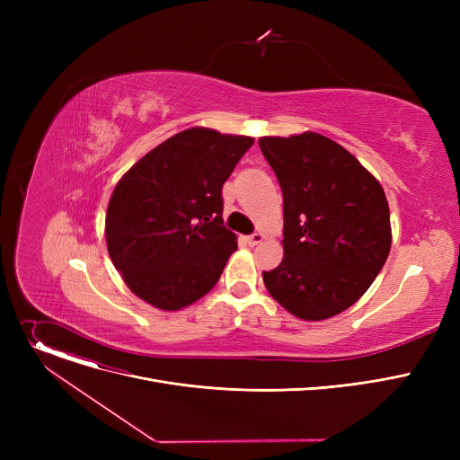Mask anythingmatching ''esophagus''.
I'll return each mask as SVG.
<instances>
[{"mask_svg": "<svg viewBox=\"0 0 460 460\" xmlns=\"http://www.w3.org/2000/svg\"><path fill=\"white\" fill-rule=\"evenodd\" d=\"M264 238H267V236H264L262 233H253V234L246 236V243H248L250 246H257V244H261V243H262Z\"/></svg>", "mask_w": 460, "mask_h": 460, "instance_id": "obj_1", "label": "esophagus"}]
</instances>
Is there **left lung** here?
Wrapping results in <instances>:
<instances>
[{
  "instance_id": "obj_1",
  "label": "left lung",
  "mask_w": 460,
  "mask_h": 460,
  "mask_svg": "<svg viewBox=\"0 0 460 460\" xmlns=\"http://www.w3.org/2000/svg\"><path fill=\"white\" fill-rule=\"evenodd\" d=\"M283 191V261L262 281L302 321L358 302L392 248L380 182L340 143L317 132L259 139Z\"/></svg>"
}]
</instances>
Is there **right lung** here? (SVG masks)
Returning a JSON list of instances; mask_svg holds the SVG:
<instances>
[{
    "label": "right lung",
    "mask_w": 460,
    "mask_h": 460,
    "mask_svg": "<svg viewBox=\"0 0 460 460\" xmlns=\"http://www.w3.org/2000/svg\"><path fill=\"white\" fill-rule=\"evenodd\" d=\"M253 141L193 127L120 177L108 203L106 246L136 296L179 311L217 283L236 250V234L224 227L222 186Z\"/></svg>",
    "instance_id": "add662e5"
}]
</instances>
